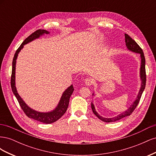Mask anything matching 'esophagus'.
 Listing matches in <instances>:
<instances>
[{"label":"esophagus","mask_w":156,"mask_h":156,"mask_svg":"<svg viewBox=\"0 0 156 156\" xmlns=\"http://www.w3.org/2000/svg\"><path fill=\"white\" fill-rule=\"evenodd\" d=\"M84 81H85V84L88 86H90L93 84L94 81L93 79L91 78H87L85 80H84Z\"/></svg>","instance_id":"esophagus-1"}]
</instances>
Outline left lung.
Segmentation results:
<instances>
[{
	"mask_svg": "<svg viewBox=\"0 0 156 156\" xmlns=\"http://www.w3.org/2000/svg\"><path fill=\"white\" fill-rule=\"evenodd\" d=\"M125 41H126V44L127 48L128 49H129L131 51L135 52V53H139L140 55V58H141V66H140V79L142 80V83H141V87L140 89V91L138 94L137 98H136V100L133 103V104L131 105V107L126 111L125 112L121 113L120 115H118L114 118H111V119H107V118L102 117L100 115H98V113L96 111L95 107H94V105L92 103H91V107H92V110L94 112V114L99 119H100L101 120L105 122H115L118 121L123 118L129 116L131 115V113L134 111L135 109V108L136 106L138 105L139 101L140 100L141 96H142L143 92L144 91V90L146 86V69H145V57L143 53V51L142 49L140 48V47L136 44V42L131 38V37L127 34H125Z\"/></svg>",
	"mask_w": 156,
	"mask_h": 156,
	"instance_id": "1",
	"label": "left lung"
}]
</instances>
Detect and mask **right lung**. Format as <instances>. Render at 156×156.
<instances>
[{
  "instance_id": "right-lung-1",
  "label": "right lung",
  "mask_w": 156,
  "mask_h": 156,
  "mask_svg": "<svg viewBox=\"0 0 156 156\" xmlns=\"http://www.w3.org/2000/svg\"><path fill=\"white\" fill-rule=\"evenodd\" d=\"M44 34H49V32L45 30H41L38 29L36 30L31 34L29 37L23 41L21 45L20 46L15 55H14L13 62H12V76H11V87L12 92L14 94V95L16 96L17 100L20 103V105L21 106L22 110L25 113V115L30 118V119H32L34 120H36L37 121H39L40 122L44 124H51L53 122L57 121L60 118H61L64 113L66 111L68 105H69V98L72 96V94L74 90V88L73 87V85H71L69 87H68L64 92L63 93L62 97L60 100V102L58 103V106L56 107L55 110L49 112H40L36 111L32 109L29 106L24 102L21 98L19 95L17 90L15 86V73H16V59L17 57V55L19 52L21 51V49L23 48V45L25 44H27L29 42L34 40L36 38L39 37L40 36L43 35Z\"/></svg>"
}]
</instances>
